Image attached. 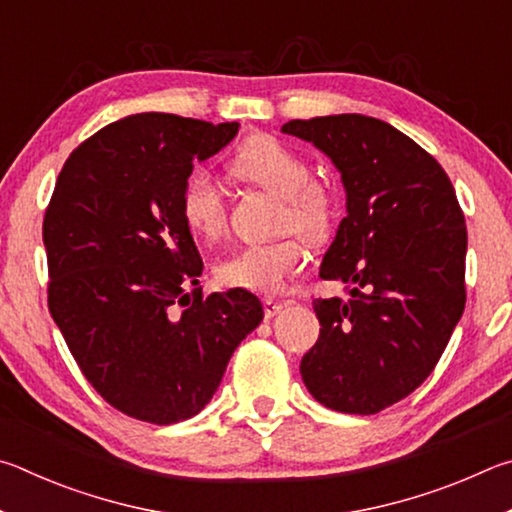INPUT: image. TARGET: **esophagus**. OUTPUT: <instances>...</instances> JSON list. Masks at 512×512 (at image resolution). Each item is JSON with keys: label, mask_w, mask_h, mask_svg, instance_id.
<instances>
[{"label": "esophagus", "mask_w": 512, "mask_h": 512, "mask_svg": "<svg viewBox=\"0 0 512 512\" xmlns=\"http://www.w3.org/2000/svg\"><path fill=\"white\" fill-rule=\"evenodd\" d=\"M263 308H265V317L272 319V317H276L283 310V303L281 301H274V299H265Z\"/></svg>", "instance_id": "1"}]
</instances>
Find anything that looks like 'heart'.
Listing matches in <instances>:
<instances>
[{"mask_svg": "<svg viewBox=\"0 0 512 512\" xmlns=\"http://www.w3.org/2000/svg\"><path fill=\"white\" fill-rule=\"evenodd\" d=\"M233 173L263 191L281 197L279 227L292 229L308 240H324L333 229L337 202L326 184L312 179L308 159L272 134H256L245 141L233 159ZM179 211L193 236L215 240L227 231V197L209 170H193L179 195ZM308 261L306 247L294 236L233 249L215 265L224 285L251 292H279L292 274Z\"/></svg>", "mask_w": 512, "mask_h": 512, "instance_id": "b5f03b06", "label": "heart"}]
</instances>
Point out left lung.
<instances>
[{
    "mask_svg": "<svg viewBox=\"0 0 512 512\" xmlns=\"http://www.w3.org/2000/svg\"><path fill=\"white\" fill-rule=\"evenodd\" d=\"M281 130L326 152L346 188L319 276L351 299L312 301L321 328L301 378L328 409L378 414L427 380L463 315V211L443 166L389 123L335 114Z\"/></svg>",
    "mask_w": 512,
    "mask_h": 512,
    "instance_id": "left-lung-1",
    "label": "left lung"
}]
</instances>
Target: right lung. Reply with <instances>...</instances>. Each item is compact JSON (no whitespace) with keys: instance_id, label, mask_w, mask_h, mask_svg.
<instances>
[{"instance_id":"1","label":"right lung","mask_w":512,"mask_h":512,"mask_svg":"<svg viewBox=\"0 0 512 512\" xmlns=\"http://www.w3.org/2000/svg\"><path fill=\"white\" fill-rule=\"evenodd\" d=\"M236 132L238 123L125 116L71 152L44 213L51 317L87 382L143 423L200 414L263 321L256 294L197 288L202 258L179 211L193 161Z\"/></svg>"}]
</instances>
